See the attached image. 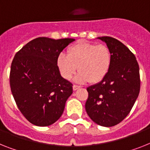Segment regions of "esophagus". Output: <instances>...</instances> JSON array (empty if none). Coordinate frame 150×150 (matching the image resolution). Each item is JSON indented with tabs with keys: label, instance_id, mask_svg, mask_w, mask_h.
<instances>
[{
	"label": "esophagus",
	"instance_id": "1",
	"mask_svg": "<svg viewBox=\"0 0 150 150\" xmlns=\"http://www.w3.org/2000/svg\"><path fill=\"white\" fill-rule=\"evenodd\" d=\"M79 88H80V86H79V85H73V90L74 91H76L77 89H79Z\"/></svg>",
	"mask_w": 150,
	"mask_h": 150
}]
</instances>
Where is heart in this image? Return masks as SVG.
Instances as JSON below:
<instances>
[{
  "mask_svg": "<svg viewBox=\"0 0 150 150\" xmlns=\"http://www.w3.org/2000/svg\"><path fill=\"white\" fill-rule=\"evenodd\" d=\"M111 62V52L106 45L83 41L70 46L67 56L60 53L56 59L59 71L66 80H70L79 69L75 78L79 82H100L110 71Z\"/></svg>",
  "mask_w": 150,
  "mask_h": 150,
  "instance_id": "heart-1",
  "label": "heart"
}]
</instances>
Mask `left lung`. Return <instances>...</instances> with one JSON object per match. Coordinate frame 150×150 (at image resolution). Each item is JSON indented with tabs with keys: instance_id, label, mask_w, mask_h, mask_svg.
Returning <instances> with one entry per match:
<instances>
[{
	"instance_id": "8db88e82",
	"label": "left lung",
	"mask_w": 150,
	"mask_h": 150,
	"mask_svg": "<svg viewBox=\"0 0 150 150\" xmlns=\"http://www.w3.org/2000/svg\"><path fill=\"white\" fill-rule=\"evenodd\" d=\"M99 39L110 49L112 62L106 77L87 88L85 109L94 123L110 127L129 114L139 95V68L134 54L119 40L110 36Z\"/></svg>"
}]
</instances>
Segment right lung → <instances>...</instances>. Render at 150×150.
<instances>
[{
  "instance_id": "add662e5",
  "label": "right lung",
  "mask_w": 150,
  "mask_h": 150,
  "mask_svg": "<svg viewBox=\"0 0 150 150\" xmlns=\"http://www.w3.org/2000/svg\"><path fill=\"white\" fill-rule=\"evenodd\" d=\"M74 39L38 37L17 52L10 72L15 102L26 120L39 127L54 124L72 94V84L60 75L56 59Z\"/></svg>"
}]
</instances>
